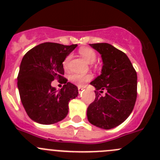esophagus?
I'll use <instances>...</instances> for the list:
<instances>
[{
    "label": "esophagus",
    "instance_id": "34e87169",
    "mask_svg": "<svg viewBox=\"0 0 160 160\" xmlns=\"http://www.w3.org/2000/svg\"><path fill=\"white\" fill-rule=\"evenodd\" d=\"M83 87H78V92H79V93H82V92H83Z\"/></svg>",
    "mask_w": 160,
    "mask_h": 160
}]
</instances>
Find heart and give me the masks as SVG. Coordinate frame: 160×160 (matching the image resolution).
Segmentation results:
<instances>
[{"mask_svg": "<svg viewBox=\"0 0 160 160\" xmlns=\"http://www.w3.org/2000/svg\"><path fill=\"white\" fill-rule=\"evenodd\" d=\"M80 54L85 59L86 61L88 62L89 63H93L95 62L97 59V54L95 51L91 48H82L79 50ZM70 56L68 55L66 58L64 59L63 62V67L64 69H67V63L70 60ZM92 78V76L90 74H79V73H72L69 76V80L74 83L76 85L83 86L85 83L90 81Z\"/></svg>", "mask_w": 160, "mask_h": 160, "instance_id": "heart-1", "label": "heart"}]
</instances>
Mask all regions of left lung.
<instances>
[{
    "label": "left lung",
    "mask_w": 160,
    "mask_h": 160,
    "mask_svg": "<svg viewBox=\"0 0 160 160\" xmlns=\"http://www.w3.org/2000/svg\"><path fill=\"white\" fill-rule=\"evenodd\" d=\"M90 45L101 54L103 65L101 74L90 83L96 88V98L87 108V119L96 127L110 129L123 122L133 110L137 74L122 51L107 43Z\"/></svg>",
    "instance_id": "obj_1"
}]
</instances>
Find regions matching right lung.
Returning a JSON list of instances; mask_svg holds the SVG:
<instances>
[{"label":"right lung","instance_id":"1","mask_svg":"<svg viewBox=\"0 0 160 160\" xmlns=\"http://www.w3.org/2000/svg\"><path fill=\"white\" fill-rule=\"evenodd\" d=\"M77 44L40 43L23 56L18 76L20 97L28 117L40 124H53L68 113V104L78 95L77 86L63 77V62ZM58 79L65 85L59 91L51 87Z\"/></svg>","mask_w":160,"mask_h":160}]
</instances>
